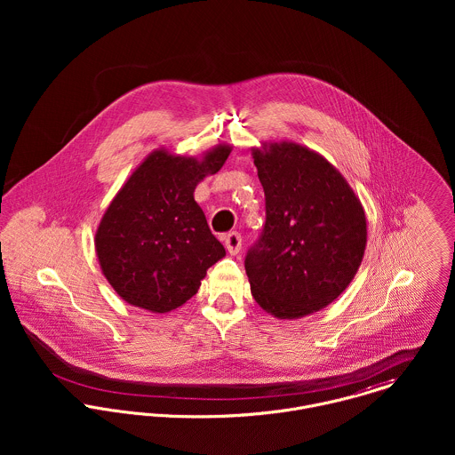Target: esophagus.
I'll list each match as a JSON object with an SVG mask.
<instances>
[{
	"instance_id": "1",
	"label": "esophagus",
	"mask_w": 455,
	"mask_h": 455,
	"mask_svg": "<svg viewBox=\"0 0 455 455\" xmlns=\"http://www.w3.org/2000/svg\"><path fill=\"white\" fill-rule=\"evenodd\" d=\"M224 247L231 256H236L242 249V236L238 233H228L224 236Z\"/></svg>"
}]
</instances>
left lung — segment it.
<instances>
[{
    "label": "left lung",
    "mask_w": 455,
    "mask_h": 455,
    "mask_svg": "<svg viewBox=\"0 0 455 455\" xmlns=\"http://www.w3.org/2000/svg\"><path fill=\"white\" fill-rule=\"evenodd\" d=\"M266 196V224L245 258L251 292L276 319L331 305L354 280L366 251V213L345 177L296 141L252 147Z\"/></svg>",
    "instance_id": "8db88e82"
}]
</instances>
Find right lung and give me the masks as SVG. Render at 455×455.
<instances>
[{"mask_svg": "<svg viewBox=\"0 0 455 455\" xmlns=\"http://www.w3.org/2000/svg\"><path fill=\"white\" fill-rule=\"evenodd\" d=\"M231 150L217 143L193 157L159 147L114 196L94 247L101 273L126 303L152 314L177 310L197 292L206 269L226 256L195 191Z\"/></svg>", "mask_w": 455, "mask_h": 455, "instance_id": "obj_1", "label": "right lung"}]
</instances>
